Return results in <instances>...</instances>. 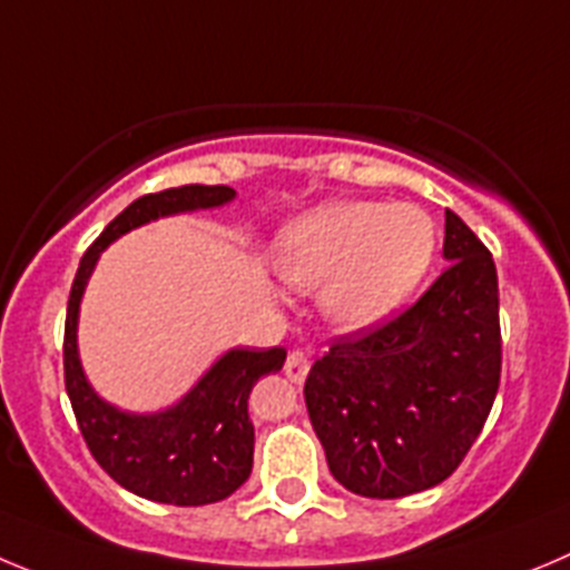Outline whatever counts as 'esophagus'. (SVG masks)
<instances>
[{
	"mask_svg": "<svg viewBox=\"0 0 570 570\" xmlns=\"http://www.w3.org/2000/svg\"><path fill=\"white\" fill-rule=\"evenodd\" d=\"M309 365H312V357L306 354L303 348H292L289 357H286V376H289L292 382H303L306 380V374H309Z\"/></svg>",
	"mask_w": 570,
	"mask_h": 570,
	"instance_id": "1",
	"label": "esophagus"
}]
</instances>
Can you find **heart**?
I'll return each mask as SVG.
<instances>
[{"mask_svg":"<svg viewBox=\"0 0 570 570\" xmlns=\"http://www.w3.org/2000/svg\"><path fill=\"white\" fill-rule=\"evenodd\" d=\"M435 225L419 205L332 202L284 227L275 264L286 284L321 289L340 328L391 315L428 273Z\"/></svg>","mask_w":570,"mask_h":570,"instance_id":"1","label":"heart"}]
</instances>
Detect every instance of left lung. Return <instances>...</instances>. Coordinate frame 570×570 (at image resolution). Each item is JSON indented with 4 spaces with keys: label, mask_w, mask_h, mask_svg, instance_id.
Masks as SVG:
<instances>
[{
    "label": "left lung",
    "mask_w": 570,
    "mask_h": 570,
    "mask_svg": "<svg viewBox=\"0 0 570 570\" xmlns=\"http://www.w3.org/2000/svg\"><path fill=\"white\" fill-rule=\"evenodd\" d=\"M444 258L416 303L334 340L303 385L328 470L363 498H405L453 475L501 385L494 261L453 210Z\"/></svg>",
    "instance_id": "8db88e82"
}]
</instances>
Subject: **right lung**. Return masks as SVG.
<instances>
[{
    "mask_svg": "<svg viewBox=\"0 0 570 570\" xmlns=\"http://www.w3.org/2000/svg\"><path fill=\"white\" fill-rule=\"evenodd\" d=\"M236 196L227 185H179L131 202L106 225L83 253L67 303L63 323V385L78 430L92 459L129 492L171 507H207L225 501L253 470L255 430L247 399L261 376L284 368V348H233L213 365L194 391L154 416H135L95 396L81 371L76 345L78 306L95 261L117 236L171 216L225 205Z\"/></svg>",
    "mask_w": 570,
    "mask_h": 570,
    "instance_id": "add662e5",
    "label": "right lung"
}]
</instances>
